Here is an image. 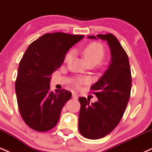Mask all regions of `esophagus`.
<instances>
[{
	"mask_svg": "<svg viewBox=\"0 0 152 152\" xmlns=\"http://www.w3.org/2000/svg\"><path fill=\"white\" fill-rule=\"evenodd\" d=\"M72 98L74 99H78L77 94L75 93V92H73V93H72Z\"/></svg>",
	"mask_w": 152,
	"mask_h": 152,
	"instance_id": "1",
	"label": "esophagus"
}]
</instances>
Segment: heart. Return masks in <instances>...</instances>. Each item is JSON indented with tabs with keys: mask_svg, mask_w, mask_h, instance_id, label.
<instances>
[{
	"mask_svg": "<svg viewBox=\"0 0 152 152\" xmlns=\"http://www.w3.org/2000/svg\"><path fill=\"white\" fill-rule=\"evenodd\" d=\"M106 54L105 48L102 43L98 42L91 43L88 46L84 48L83 50V55L84 57L85 60L86 61L88 64H93V65H96L100 63L104 58ZM73 56V52L69 51L66 53L65 56L66 63L69 62L71 60ZM86 82V79L84 78H78L76 80V83L77 86L82 84V83Z\"/></svg>",
	"mask_w": 152,
	"mask_h": 152,
	"instance_id": "heart-1",
	"label": "heart"
}]
</instances>
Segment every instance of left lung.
<instances>
[{"label":"left lung","instance_id":"1","mask_svg":"<svg viewBox=\"0 0 152 152\" xmlns=\"http://www.w3.org/2000/svg\"><path fill=\"white\" fill-rule=\"evenodd\" d=\"M88 38L106 41L111 55L108 69L91 87L98 100L90 103L85 97L78 98V130L85 138L98 139L111 133L121 121L130 98L132 76L128 56L114 35Z\"/></svg>","mask_w":152,"mask_h":152}]
</instances>
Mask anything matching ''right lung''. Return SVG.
<instances>
[{
    "mask_svg": "<svg viewBox=\"0 0 152 152\" xmlns=\"http://www.w3.org/2000/svg\"><path fill=\"white\" fill-rule=\"evenodd\" d=\"M83 37L61 32L44 34L31 43L23 56L15 93L21 117L34 130L46 132L58 123L71 93L65 89L50 91V76L61 66L68 50Z\"/></svg>",
    "mask_w": 152,
    "mask_h": 152,
    "instance_id": "right-lung-1",
    "label": "right lung"
}]
</instances>
